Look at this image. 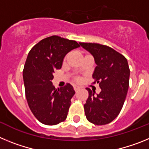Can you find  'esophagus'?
I'll return each mask as SVG.
<instances>
[{"mask_svg":"<svg viewBox=\"0 0 149 149\" xmlns=\"http://www.w3.org/2000/svg\"><path fill=\"white\" fill-rule=\"evenodd\" d=\"M80 89H81V88L79 87V86H74V91H75V92H77V91H78Z\"/></svg>","mask_w":149,"mask_h":149,"instance_id":"obj_1","label":"esophagus"}]
</instances>
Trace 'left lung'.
<instances>
[{"mask_svg":"<svg viewBox=\"0 0 149 149\" xmlns=\"http://www.w3.org/2000/svg\"><path fill=\"white\" fill-rule=\"evenodd\" d=\"M93 55L96 63L93 84H99L101 93L86 88L89 97L84 104L86 119L97 125L114 120L123 107L129 86L130 69L127 59L110 47L97 43L80 42Z\"/></svg>","mask_w":149,"mask_h":149,"instance_id":"left-lung-1","label":"left lung"}]
</instances>
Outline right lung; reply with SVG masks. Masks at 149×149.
Returning <instances> with one entry per match:
<instances>
[{"mask_svg":"<svg viewBox=\"0 0 149 149\" xmlns=\"http://www.w3.org/2000/svg\"><path fill=\"white\" fill-rule=\"evenodd\" d=\"M78 47L76 41L52 36L35 45L27 55L23 70L25 95L30 110L41 123L54 125L66 119L75 92L69 84L56 89L51 81L65 55Z\"/></svg>","mask_w":149,"mask_h":149,"instance_id":"1","label":"right lung"}]
</instances>
